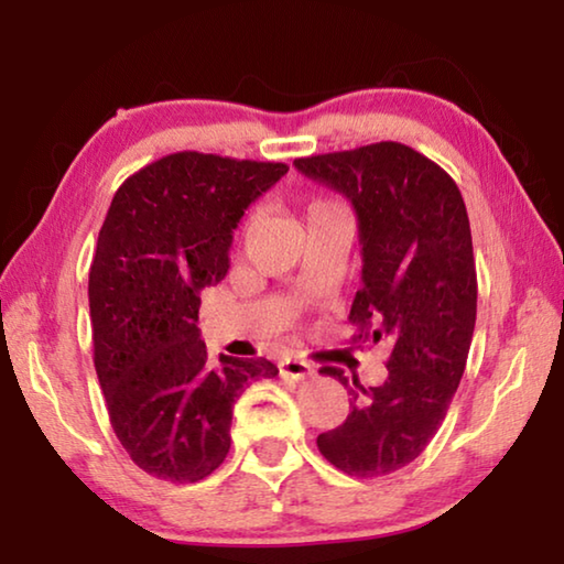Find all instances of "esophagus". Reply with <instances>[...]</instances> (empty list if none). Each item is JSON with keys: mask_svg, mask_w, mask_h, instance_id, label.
<instances>
[{"mask_svg": "<svg viewBox=\"0 0 564 564\" xmlns=\"http://www.w3.org/2000/svg\"><path fill=\"white\" fill-rule=\"evenodd\" d=\"M279 370H281V378H291V380H305V378H311L313 373H316L311 362L299 360V358L281 360Z\"/></svg>", "mask_w": 564, "mask_h": 564, "instance_id": "1", "label": "esophagus"}]
</instances>
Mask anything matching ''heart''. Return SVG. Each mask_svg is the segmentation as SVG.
<instances>
[{
  "label": "heart",
  "instance_id": "b5f03b06",
  "mask_svg": "<svg viewBox=\"0 0 564 564\" xmlns=\"http://www.w3.org/2000/svg\"><path fill=\"white\" fill-rule=\"evenodd\" d=\"M326 208H338V206H330V204H326V202H318V204H313V206H311V212H308V214H316V212H326Z\"/></svg>",
  "mask_w": 564,
  "mask_h": 564
}]
</instances>
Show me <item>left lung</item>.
Listing matches in <instances>:
<instances>
[{
  "label": "left lung",
  "instance_id": "1",
  "mask_svg": "<svg viewBox=\"0 0 564 564\" xmlns=\"http://www.w3.org/2000/svg\"><path fill=\"white\" fill-rule=\"evenodd\" d=\"M293 166L350 202L362 285L348 321L360 326L358 338L390 340L388 378L376 388L321 368L352 400L346 423L318 435V451L348 475H390L433 441L467 362L477 275L465 202L435 161L398 141L295 159Z\"/></svg>",
  "mask_w": 564,
  "mask_h": 564
}]
</instances>
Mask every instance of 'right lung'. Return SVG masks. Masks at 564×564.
I'll use <instances>...</instances> for the list:
<instances>
[{"label": "right lung", "mask_w": 564, "mask_h": 564, "mask_svg": "<svg viewBox=\"0 0 564 564\" xmlns=\"http://www.w3.org/2000/svg\"><path fill=\"white\" fill-rule=\"evenodd\" d=\"M285 171L181 151L113 194L89 271L94 368L123 451L159 480L212 475L231 447L236 398L279 376L265 358L212 366L196 323L198 293L224 281L246 208Z\"/></svg>", "instance_id": "add662e5"}]
</instances>
